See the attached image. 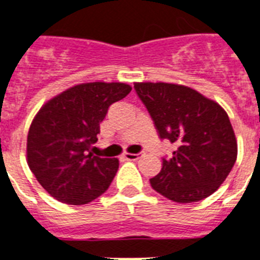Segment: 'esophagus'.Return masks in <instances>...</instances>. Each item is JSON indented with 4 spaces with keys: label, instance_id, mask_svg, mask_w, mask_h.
I'll return each instance as SVG.
<instances>
[{
    "label": "esophagus",
    "instance_id": "esophagus-1",
    "mask_svg": "<svg viewBox=\"0 0 260 260\" xmlns=\"http://www.w3.org/2000/svg\"><path fill=\"white\" fill-rule=\"evenodd\" d=\"M143 155L144 154H142V152H140V154H129V152H124L122 156H124L126 160H138V159L142 158Z\"/></svg>",
    "mask_w": 260,
    "mask_h": 260
}]
</instances>
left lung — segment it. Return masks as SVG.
I'll use <instances>...</instances> for the list:
<instances>
[{
	"label": "left lung",
	"mask_w": 260,
	"mask_h": 260,
	"mask_svg": "<svg viewBox=\"0 0 260 260\" xmlns=\"http://www.w3.org/2000/svg\"><path fill=\"white\" fill-rule=\"evenodd\" d=\"M135 90L150 112L160 139L178 148L150 183L175 202L209 197L231 173L238 156V140L230 117L217 102L189 86L166 82H135Z\"/></svg>",
	"instance_id": "obj_1"
}]
</instances>
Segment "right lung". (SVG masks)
Masks as SVG:
<instances>
[{"label": "right lung", "mask_w": 260, "mask_h": 260, "mask_svg": "<svg viewBox=\"0 0 260 260\" xmlns=\"http://www.w3.org/2000/svg\"><path fill=\"white\" fill-rule=\"evenodd\" d=\"M132 87L122 82L79 83L40 108L26 138V162L47 193L64 204L83 205L105 193L118 169L117 158L89 152L113 102Z\"/></svg>", "instance_id": "obj_1"}]
</instances>
